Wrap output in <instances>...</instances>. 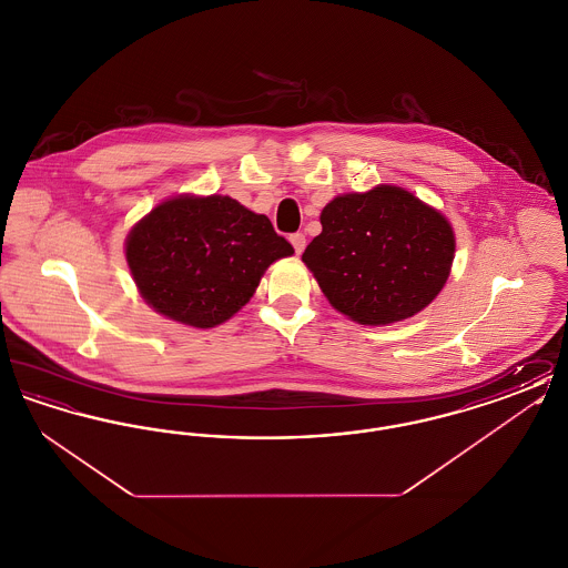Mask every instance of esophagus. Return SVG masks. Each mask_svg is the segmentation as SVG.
Instances as JSON below:
<instances>
[{"label":"esophagus","mask_w":568,"mask_h":568,"mask_svg":"<svg viewBox=\"0 0 568 568\" xmlns=\"http://www.w3.org/2000/svg\"><path fill=\"white\" fill-rule=\"evenodd\" d=\"M290 241H292L297 255H300V253L304 251V246H306V236H304L302 232H297V234H292V236H290Z\"/></svg>","instance_id":"34e87169"}]
</instances>
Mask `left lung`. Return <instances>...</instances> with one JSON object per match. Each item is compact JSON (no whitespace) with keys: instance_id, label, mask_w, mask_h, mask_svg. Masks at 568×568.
<instances>
[{"instance_id":"left-lung-1","label":"left lung","mask_w":568,"mask_h":568,"mask_svg":"<svg viewBox=\"0 0 568 568\" xmlns=\"http://www.w3.org/2000/svg\"><path fill=\"white\" fill-rule=\"evenodd\" d=\"M322 234L302 253L327 302L359 325L424 311L445 287L456 234L449 219L398 185L341 193L322 211Z\"/></svg>"}]
</instances>
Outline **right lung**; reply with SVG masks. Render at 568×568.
<instances>
[{"label":"right lung","mask_w":568,"mask_h":568,"mask_svg":"<svg viewBox=\"0 0 568 568\" xmlns=\"http://www.w3.org/2000/svg\"><path fill=\"white\" fill-rule=\"evenodd\" d=\"M292 253L268 216L216 193L172 195L125 239V260L144 302L200 329L234 317L268 266Z\"/></svg>","instance_id":"obj_1"}]
</instances>
